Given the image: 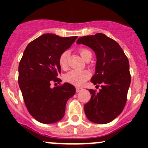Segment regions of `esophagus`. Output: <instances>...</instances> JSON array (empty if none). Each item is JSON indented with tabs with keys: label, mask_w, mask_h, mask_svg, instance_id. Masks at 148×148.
<instances>
[{
	"label": "esophagus",
	"mask_w": 148,
	"mask_h": 148,
	"mask_svg": "<svg viewBox=\"0 0 148 148\" xmlns=\"http://www.w3.org/2000/svg\"><path fill=\"white\" fill-rule=\"evenodd\" d=\"M81 90H82V88L76 87V91H77V92H79Z\"/></svg>",
	"instance_id": "esophagus-1"
}]
</instances>
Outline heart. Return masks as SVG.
Listing matches in <instances>:
<instances>
[{"label":"heart","instance_id":"b5f03b06","mask_svg":"<svg viewBox=\"0 0 148 148\" xmlns=\"http://www.w3.org/2000/svg\"><path fill=\"white\" fill-rule=\"evenodd\" d=\"M80 55L84 59L87 56L88 53H91L89 50L82 49L79 50ZM69 53L68 51L63 52L59 57V64L62 68H66L68 64V58ZM89 77L88 71L84 70H71L65 75V80L68 82L76 85V86H81L82 85Z\"/></svg>","mask_w":148,"mask_h":148}]
</instances>
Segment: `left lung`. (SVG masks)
Instances as JSON below:
<instances>
[{
	"label": "left lung",
	"mask_w": 148,
	"mask_h": 148,
	"mask_svg": "<svg viewBox=\"0 0 148 148\" xmlns=\"http://www.w3.org/2000/svg\"><path fill=\"white\" fill-rule=\"evenodd\" d=\"M77 44L95 51V74L91 82L102 84L99 92L89 89L92 97L84 107L85 114L94 123H109L120 115L126 104L131 82L129 61L118 43L101 33L80 37Z\"/></svg>",
	"instance_id": "1"
}]
</instances>
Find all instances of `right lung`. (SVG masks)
Wrapping results in <instances>:
<instances>
[{
  "mask_svg": "<svg viewBox=\"0 0 148 148\" xmlns=\"http://www.w3.org/2000/svg\"><path fill=\"white\" fill-rule=\"evenodd\" d=\"M77 36L45 34L28 44L18 66V84L25 104L34 118L44 124L60 121L76 89L69 83L51 88L61 72L59 57Z\"/></svg>",
  "mask_w": 148,
  "mask_h": 148,
  "instance_id": "right-lung-1",
  "label": "right lung"
}]
</instances>
